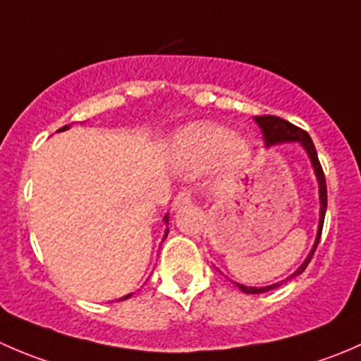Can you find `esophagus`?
<instances>
[{
	"label": "esophagus",
	"instance_id": "obj_1",
	"mask_svg": "<svg viewBox=\"0 0 361 361\" xmlns=\"http://www.w3.org/2000/svg\"><path fill=\"white\" fill-rule=\"evenodd\" d=\"M187 204H190V192L181 190V192H178V195L174 197V201L171 206H173V209L176 211V209H180V207L187 206Z\"/></svg>",
	"mask_w": 361,
	"mask_h": 361
}]
</instances>
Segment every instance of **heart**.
<instances>
[{
    "label": "heart",
    "instance_id": "1",
    "mask_svg": "<svg viewBox=\"0 0 361 361\" xmlns=\"http://www.w3.org/2000/svg\"><path fill=\"white\" fill-rule=\"evenodd\" d=\"M174 169L185 176L206 171L216 160L221 176L241 173L251 159V147L232 129L214 122H194L180 129L171 145Z\"/></svg>",
    "mask_w": 361,
    "mask_h": 361
}]
</instances>
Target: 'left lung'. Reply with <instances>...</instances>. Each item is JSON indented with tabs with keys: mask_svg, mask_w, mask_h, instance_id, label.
<instances>
[{
	"mask_svg": "<svg viewBox=\"0 0 361 361\" xmlns=\"http://www.w3.org/2000/svg\"><path fill=\"white\" fill-rule=\"evenodd\" d=\"M255 122H257L258 127L262 129V134H264V140H265V147L267 148L274 147V145H283V143H298L300 145V147L304 148L305 154H307L309 160H311V166H312V169H314L316 180H318V187H319V192H318L319 194L318 234H316L314 245H312V250L309 251L307 258L302 262V265L293 272V274H290L288 278H286V279H292V278H295V276L302 274V272L305 271V267H307L309 262H311L312 255H314L316 246H318V243H319V238H322L323 221H325V213H326L325 174H323L322 164H319V160H318V154H316L314 143H312V140L309 137V134L305 133V130L298 129V127L293 126V123H290V122H286V120L279 118V116H272V115L255 116ZM285 281L274 283V285H269V286H260V288H257V286H245V285H241V283H234V285H238V288L245 293H265V292H269V290H274V288H278V286H281Z\"/></svg>",
	"mask_w": 361,
	"mask_h": 361,
	"instance_id": "obj_1",
	"label": "left lung"
}]
</instances>
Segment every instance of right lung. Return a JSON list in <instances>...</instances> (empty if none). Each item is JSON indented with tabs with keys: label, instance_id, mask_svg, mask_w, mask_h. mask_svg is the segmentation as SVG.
Segmentation results:
<instances>
[{
	"label": "right lung",
	"instance_id": "right-lung-1",
	"mask_svg": "<svg viewBox=\"0 0 361 361\" xmlns=\"http://www.w3.org/2000/svg\"><path fill=\"white\" fill-rule=\"evenodd\" d=\"M68 129H69V126H64V127H61V129L57 130V133H61V130H68ZM164 224H166V227H167V225H169V214H166V216H164ZM167 234H169V228H166V234H164V239L167 238ZM129 297H133V293H129V295H123V297L116 298V302L127 300V298H129Z\"/></svg>",
	"mask_w": 361,
	"mask_h": 361
}]
</instances>
